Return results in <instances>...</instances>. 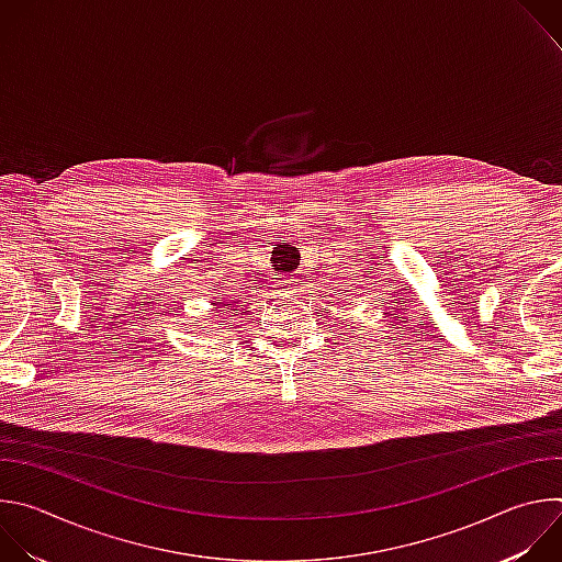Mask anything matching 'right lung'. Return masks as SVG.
<instances>
[{
	"mask_svg": "<svg viewBox=\"0 0 562 562\" xmlns=\"http://www.w3.org/2000/svg\"><path fill=\"white\" fill-rule=\"evenodd\" d=\"M220 304H222V302H220ZM224 306H226V304H224Z\"/></svg>",
	"mask_w": 562,
	"mask_h": 562,
	"instance_id": "right-lung-1",
	"label": "right lung"
}]
</instances>
